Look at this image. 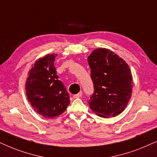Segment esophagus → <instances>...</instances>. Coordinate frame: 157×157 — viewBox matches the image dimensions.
Listing matches in <instances>:
<instances>
[{
	"instance_id": "obj_1",
	"label": "esophagus",
	"mask_w": 157,
	"mask_h": 157,
	"mask_svg": "<svg viewBox=\"0 0 157 157\" xmlns=\"http://www.w3.org/2000/svg\"><path fill=\"white\" fill-rule=\"evenodd\" d=\"M82 94H83L82 91H80V92H79L78 94H76V95H74V96H73V98H80V97H81V96H82Z\"/></svg>"
}]
</instances>
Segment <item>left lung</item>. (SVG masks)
I'll return each mask as SVG.
<instances>
[{"mask_svg":"<svg viewBox=\"0 0 157 157\" xmlns=\"http://www.w3.org/2000/svg\"><path fill=\"white\" fill-rule=\"evenodd\" d=\"M94 83L89 105L103 118L114 117L124 110L132 91V76L127 63L106 48L94 50L88 58Z\"/></svg>","mask_w":157,"mask_h":157,"instance_id":"8db88e82","label":"left lung"}]
</instances>
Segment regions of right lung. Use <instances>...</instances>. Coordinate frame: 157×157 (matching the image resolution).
<instances>
[{
	"label": "right lung",
	"mask_w": 157,
	"mask_h": 157,
	"mask_svg": "<svg viewBox=\"0 0 157 157\" xmlns=\"http://www.w3.org/2000/svg\"><path fill=\"white\" fill-rule=\"evenodd\" d=\"M57 55H47L38 59L29 71L25 90L31 106L45 118L61 115L69 104V94L59 80L54 67Z\"/></svg>",
	"instance_id": "right-lung-1"
}]
</instances>
